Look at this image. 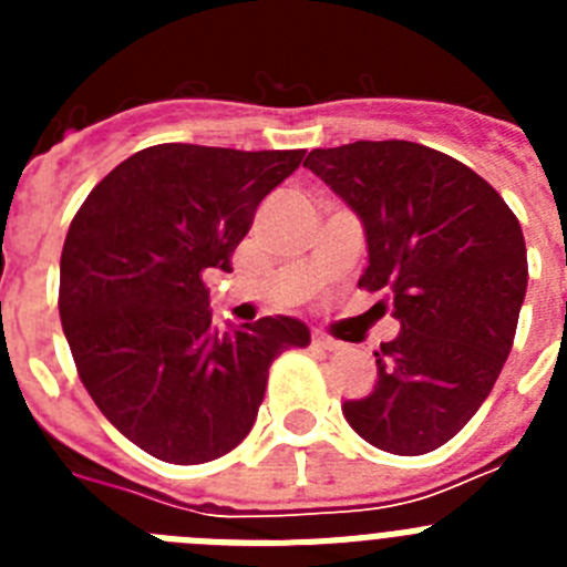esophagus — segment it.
Segmentation results:
<instances>
[{"mask_svg": "<svg viewBox=\"0 0 567 567\" xmlns=\"http://www.w3.org/2000/svg\"><path fill=\"white\" fill-rule=\"evenodd\" d=\"M312 343L315 346H320V349H327V352H334V349H340V340H334V338H329V334H323V332H315L312 334Z\"/></svg>", "mask_w": 567, "mask_h": 567, "instance_id": "1", "label": "esophagus"}]
</instances>
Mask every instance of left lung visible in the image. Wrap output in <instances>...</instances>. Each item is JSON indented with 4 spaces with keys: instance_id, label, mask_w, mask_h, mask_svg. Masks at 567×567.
Segmentation results:
<instances>
[{
    "instance_id": "1",
    "label": "left lung",
    "mask_w": 567,
    "mask_h": 567,
    "mask_svg": "<svg viewBox=\"0 0 567 567\" xmlns=\"http://www.w3.org/2000/svg\"><path fill=\"white\" fill-rule=\"evenodd\" d=\"M303 167L360 218L358 287L400 320L374 352V389L343 400V417L380 452H434L477 414L514 343L528 287L517 215L474 169L414 142L312 150Z\"/></svg>"
}]
</instances>
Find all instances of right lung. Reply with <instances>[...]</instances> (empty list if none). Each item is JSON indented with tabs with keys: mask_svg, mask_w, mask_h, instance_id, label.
Listing matches in <instances>:
<instances>
[{
	"mask_svg": "<svg viewBox=\"0 0 567 567\" xmlns=\"http://www.w3.org/2000/svg\"><path fill=\"white\" fill-rule=\"evenodd\" d=\"M303 150L155 144L84 198L59 264V315L99 412L175 465L224 457L247 437L280 352L309 327L275 315L213 327L204 275L233 272L258 204Z\"/></svg>",
	"mask_w": 567,
	"mask_h": 567,
	"instance_id": "add662e5",
	"label": "right lung"
}]
</instances>
